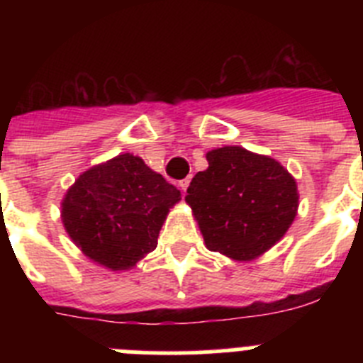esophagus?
Masks as SVG:
<instances>
[{
	"label": "esophagus",
	"mask_w": 363,
	"mask_h": 363,
	"mask_svg": "<svg viewBox=\"0 0 363 363\" xmlns=\"http://www.w3.org/2000/svg\"><path fill=\"white\" fill-rule=\"evenodd\" d=\"M189 182H191V179L189 178H185V179H179V189H182V191H187V187H189Z\"/></svg>",
	"instance_id": "obj_1"
}]
</instances>
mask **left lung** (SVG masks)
Instances as JSON below:
<instances>
[{"mask_svg":"<svg viewBox=\"0 0 363 363\" xmlns=\"http://www.w3.org/2000/svg\"><path fill=\"white\" fill-rule=\"evenodd\" d=\"M207 162L185 196L207 249L234 259L264 255L296 216L294 178L277 160L242 147L211 150Z\"/></svg>","mask_w":363,"mask_h":363,"instance_id":"left-lung-1","label":"left lung"}]
</instances>
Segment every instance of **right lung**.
I'll return each instance as SVG.
<instances>
[{
	"instance_id": "add662e5",
	"label": "right lung",
	"mask_w": 363,
	"mask_h": 363,
	"mask_svg": "<svg viewBox=\"0 0 363 363\" xmlns=\"http://www.w3.org/2000/svg\"><path fill=\"white\" fill-rule=\"evenodd\" d=\"M182 192L133 154L83 172L62 207L63 225L86 256L112 271L136 265L158 245L167 213Z\"/></svg>"
}]
</instances>
